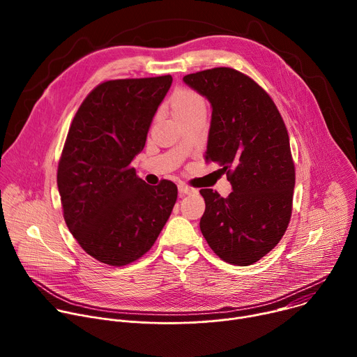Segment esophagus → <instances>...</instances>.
Listing matches in <instances>:
<instances>
[{
  "label": "esophagus",
  "instance_id": "34e87169",
  "mask_svg": "<svg viewBox=\"0 0 357 357\" xmlns=\"http://www.w3.org/2000/svg\"><path fill=\"white\" fill-rule=\"evenodd\" d=\"M178 190H179L181 195H190V193L196 192V189H193V188H190V186H188L185 183H179L178 185Z\"/></svg>",
  "mask_w": 357,
  "mask_h": 357
}]
</instances>
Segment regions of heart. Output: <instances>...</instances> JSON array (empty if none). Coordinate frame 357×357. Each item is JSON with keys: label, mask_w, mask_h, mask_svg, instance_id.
Segmentation results:
<instances>
[{"label": "heart", "mask_w": 357, "mask_h": 357, "mask_svg": "<svg viewBox=\"0 0 357 357\" xmlns=\"http://www.w3.org/2000/svg\"><path fill=\"white\" fill-rule=\"evenodd\" d=\"M171 110L175 120L192 114H206V105L203 97L189 89H178L171 96Z\"/></svg>", "instance_id": "b5f03b06"}]
</instances>
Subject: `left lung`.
<instances>
[{"instance_id":"obj_1","label":"left lung","mask_w":357,"mask_h":357,"mask_svg":"<svg viewBox=\"0 0 357 357\" xmlns=\"http://www.w3.org/2000/svg\"><path fill=\"white\" fill-rule=\"evenodd\" d=\"M183 82L212 106L205 160L233 189L227 197L200 189V231L226 263H257L282 238L292 212L295 168L282 117L271 97L234 69L202 70Z\"/></svg>"}]
</instances>
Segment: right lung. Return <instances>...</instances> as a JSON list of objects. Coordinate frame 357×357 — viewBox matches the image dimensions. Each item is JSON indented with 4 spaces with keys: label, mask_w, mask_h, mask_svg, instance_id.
Here are the masks:
<instances>
[{
    "label": "right lung",
    "mask_w": 357,
    "mask_h": 357,
    "mask_svg": "<svg viewBox=\"0 0 357 357\" xmlns=\"http://www.w3.org/2000/svg\"><path fill=\"white\" fill-rule=\"evenodd\" d=\"M171 84L169 75L101 83L69 128L58 167L63 218L100 263L121 267L142 257L174 209V182L151 186L131 168Z\"/></svg>",
    "instance_id": "1"
}]
</instances>
